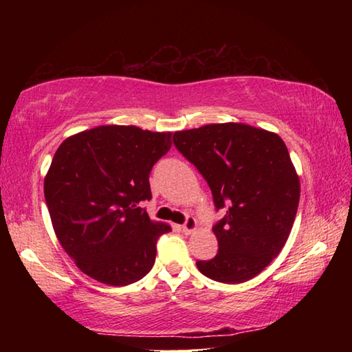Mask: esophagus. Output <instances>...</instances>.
Segmentation results:
<instances>
[{
  "label": "esophagus",
  "mask_w": 352,
  "mask_h": 352,
  "mask_svg": "<svg viewBox=\"0 0 352 352\" xmlns=\"http://www.w3.org/2000/svg\"><path fill=\"white\" fill-rule=\"evenodd\" d=\"M195 228H197V222H195V219L192 216H188L186 222L182 225V231L184 234H190L192 231H195Z\"/></svg>",
  "instance_id": "obj_1"
}]
</instances>
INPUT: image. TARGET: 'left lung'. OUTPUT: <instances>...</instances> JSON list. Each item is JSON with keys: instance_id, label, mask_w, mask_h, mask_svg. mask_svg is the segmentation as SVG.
Masks as SVG:
<instances>
[{"instance_id": "obj_1", "label": "left lung", "mask_w": 352, "mask_h": 352, "mask_svg": "<svg viewBox=\"0 0 352 352\" xmlns=\"http://www.w3.org/2000/svg\"><path fill=\"white\" fill-rule=\"evenodd\" d=\"M174 144L210 186L219 252L197 261L205 276L239 284L265 269L287 242L300 201V178L276 133L241 122L208 124L174 133Z\"/></svg>"}]
</instances>
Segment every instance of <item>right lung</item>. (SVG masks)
<instances>
[{"label":"right lung","instance_id":"right-lung-1","mask_svg":"<svg viewBox=\"0 0 352 352\" xmlns=\"http://www.w3.org/2000/svg\"><path fill=\"white\" fill-rule=\"evenodd\" d=\"M170 132L99 126L58 146L45 177V200L60 245L79 269L109 285L140 281L153 267L158 237L141 204L148 174L169 152Z\"/></svg>","mask_w":352,"mask_h":352}]
</instances>
